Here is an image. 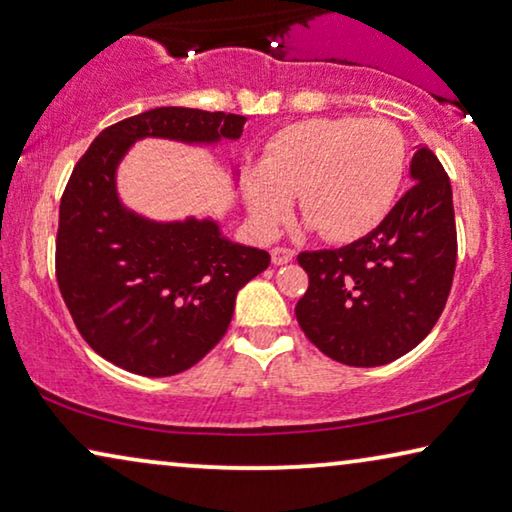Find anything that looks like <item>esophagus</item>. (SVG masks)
Segmentation results:
<instances>
[{
	"label": "esophagus",
	"instance_id": "obj_1",
	"mask_svg": "<svg viewBox=\"0 0 512 512\" xmlns=\"http://www.w3.org/2000/svg\"><path fill=\"white\" fill-rule=\"evenodd\" d=\"M296 255L294 248H287V246H276L271 250V257H273V264H287L292 262Z\"/></svg>",
	"mask_w": 512,
	"mask_h": 512
}]
</instances>
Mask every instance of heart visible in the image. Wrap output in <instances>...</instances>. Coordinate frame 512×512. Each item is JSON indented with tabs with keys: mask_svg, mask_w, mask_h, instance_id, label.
Segmentation results:
<instances>
[{
	"mask_svg": "<svg viewBox=\"0 0 512 512\" xmlns=\"http://www.w3.org/2000/svg\"><path fill=\"white\" fill-rule=\"evenodd\" d=\"M407 142L393 121L317 117L282 128L262 163L243 172V197L259 230L273 232L299 197L303 220L326 241L370 234L398 195Z\"/></svg>",
	"mask_w": 512,
	"mask_h": 512,
	"instance_id": "obj_1",
	"label": "heart"
}]
</instances>
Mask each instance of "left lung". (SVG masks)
I'll use <instances>...</instances> for the list:
<instances>
[{"label":"left lung","instance_id":"8db88e82","mask_svg":"<svg viewBox=\"0 0 512 512\" xmlns=\"http://www.w3.org/2000/svg\"><path fill=\"white\" fill-rule=\"evenodd\" d=\"M414 186L349 246L305 250L308 292L296 319L312 345L354 368L391 363L437 324L451 294L457 230L451 179L430 149L411 158Z\"/></svg>","mask_w":512,"mask_h":512}]
</instances>
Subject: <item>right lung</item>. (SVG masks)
<instances>
[{"mask_svg":"<svg viewBox=\"0 0 512 512\" xmlns=\"http://www.w3.org/2000/svg\"><path fill=\"white\" fill-rule=\"evenodd\" d=\"M243 124L241 114L154 108L105 128L75 163L59 204L57 285L87 345L119 368H193L225 335L236 292L271 264L211 220L158 225L128 213L114 190L119 158L140 137L236 140Z\"/></svg>","mask_w":512,"mask_h":512,"instance_id":"right-lung-1","label":"right lung"}]
</instances>
